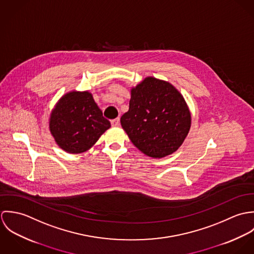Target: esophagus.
<instances>
[{
  "mask_svg": "<svg viewBox=\"0 0 254 254\" xmlns=\"http://www.w3.org/2000/svg\"><path fill=\"white\" fill-rule=\"evenodd\" d=\"M110 122H111V125H112V126H118L119 123H120V119L117 117V118H115V119H112Z\"/></svg>",
  "mask_w": 254,
  "mask_h": 254,
  "instance_id": "34e87169",
  "label": "esophagus"
}]
</instances>
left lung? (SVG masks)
Listing matches in <instances>:
<instances>
[{"label": "left lung", "mask_w": 254, "mask_h": 254, "mask_svg": "<svg viewBox=\"0 0 254 254\" xmlns=\"http://www.w3.org/2000/svg\"><path fill=\"white\" fill-rule=\"evenodd\" d=\"M120 122L135 146L148 156L161 158L183 144L190 127V113L175 87L146 77L131 90L129 110Z\"/></svg>", "instance_id": "1"}]
</instances>
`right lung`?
Listing matches in <instances>:
<instances>
[{"instance_id":"obj_1","label":"right lung","mask_w":254,"mask_h":254,"mask_svg":"<svg viewBox=\"0 0 254 254\" xmlns=\"http://www.w3.org/2000/svg\"><path fill=\"white\" fill-rule=\"evenodd\" d=\"M110 127L89 92L64 96L53 110L50 130L57 144L69 153L89 149Z\"/></svg>"}]
</instances>
